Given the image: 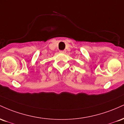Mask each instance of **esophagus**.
<instances>
[{
	"mask_svg": "<svg viewBox=\"0 0 124 124\" xmlns=\"http://www.w3.org/2000/svg\"><path fill=\"white\" fill-rule=\"evenodd\" d=\"M66 50H63V51H60V52L61 53H62V54H65L66 53Z\"/></svg>",
	"mask_w": 124,
	"mask_h": 124,
	"instance_id": "obj_1",
	"label": "esophagus"
}]
</instances>
